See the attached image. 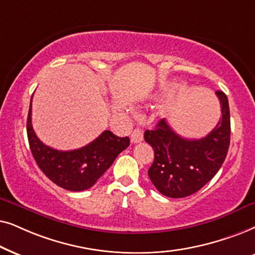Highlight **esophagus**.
Wrapping results in <instances>:
<instances>
[{
	"label": "esophagus",
	"mask_w": 255,
	"mask_h": 255,
	"mask_svg": "<svg viewBox=\"0 0 255 255\" xmlns=\"http://www.w3.org/2000/svg\"><path fill=\"white\" fill-rule=\"evenodd\" d=\"M131 141L134 142V143H138V142H141L143 140V131L141 129H138V128H135V129L131 131Z\"/></svg>",
	"instance_id": "1"
}]
</instances>
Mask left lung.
<instances>
[{"mask_svg": "<svg viewBox=\"0 0 255 255\" xmlns=\"http://www.w3.org/2000/svg\"><path fill=\"white\" fill-rule=\"evenodd\" d=\"M222 117L205 137L184 138L172 129L165 119L155 129L144 131V140L154 149V162L148 175L162 195L184 198L211 181L225 161L230 147L231 122L226 94L217 91Z\"/></svg>", "mask_w": 255, "mask_h": 255, "instance_id": "1", "label": "left lung"}]
</instances>
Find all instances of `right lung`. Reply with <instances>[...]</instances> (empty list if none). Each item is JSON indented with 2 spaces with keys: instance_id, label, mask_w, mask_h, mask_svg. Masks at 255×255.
<instances>
[{
  "instance_id": "obj_1",
  "label": "right lung",
  "mask_w": 255,
  "mask_h": 255,
  "mask_svg": "<svg viewBox=\"0 0 255 255\" xmlns=\"http://www.w3.org/2000/svg\"><path fill=\"white\" fill-rule=\"evenodd\" d=\"M32 100V98H31ZM26 133L33 158L49 179L69 191H84L96 184L114 159L129 145V138L105 130L96 140L74 150H57L37 137L31 125L30 103Z\"/></svg>"
}]
</instances>
